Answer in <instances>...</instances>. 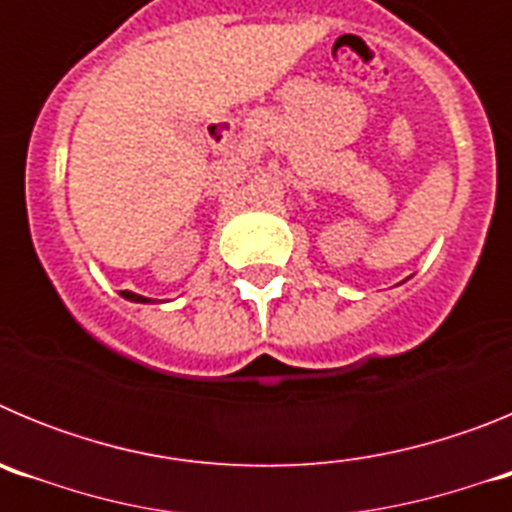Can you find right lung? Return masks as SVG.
I'll use <instances>...</instances> for the list:
<instances>
[{
	"instance_id": "add662e5",
	"label": "right lung",
	"mask_w": 512,
	"mask_h": 512,
	"mask_svg": "<svg viewBox=\"0 0 512 512\" xmlns=\"http://www.w3.org/2000/svg\"><path fill=\"white\" fill-rule=\"evenodd\" d=\"M120 295L125 297V300H130V302H151V300H148V297H143V295H135V292H128V289H122Z\"/></svg>"
}]
</instances>
